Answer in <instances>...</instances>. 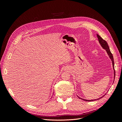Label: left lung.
<instances>
[{
    "mask_svg": "<svg viewBox=\"0 0 122 122\" xmlns=\"http://www.w3.org/2000/svg\"><path fill=\"white\" fill-rule=\"evenodd\" d=\"M97 37L98 38V41H99V43H100L101 46H102V47L103 49H104V50H105L106 51H107V53L108 54V56H109L110 59L111 60V61H112V65H113V70H114V79H115V71L114 70V59H113V55H112V53H111V51L110 50L109 46H108V44H107V41H106L104 40H103V39L101 38L100 36L98 35V34H97ZM105 94H104V95H103L102 97H101L97 98V99H95V100H89L84 99V98H82L80 97H78L79 98H81V100H83L84 101H95V100H97L100 99L101 98H102L103 97H104V96Z\"/></svg>",
    "mask_w": 122,
    "mask_h": 122,
    "instance_id": "1",
    "label": "left lung"
}]
</instances>
